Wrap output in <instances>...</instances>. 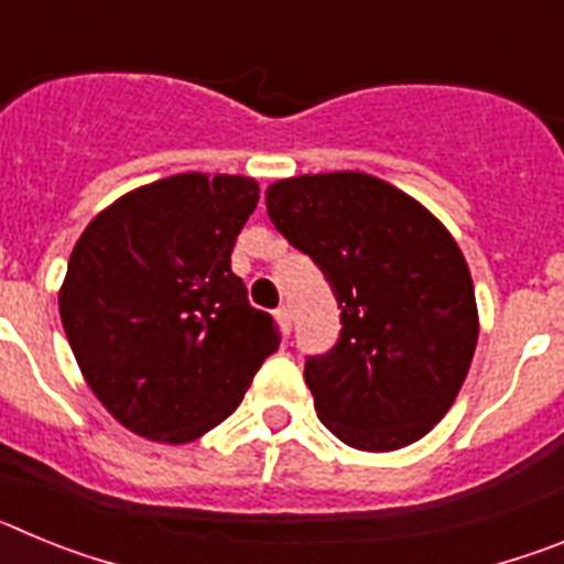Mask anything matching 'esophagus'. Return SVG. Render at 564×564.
<instances>
[{
    "label": "esophagus",
    "instance_id": "34e87169",
    "mask_svg": "<svg viewBox=\"0 0 564 564\" xmlns=\"http://www.w3.org/2000/svg\"><path fill=\"white\" fill-rule=\"evenodd\" d=\"M273 316H276V322H279V327H282V333H291V322H293V316H291V307L288 305H282L279 307L276 313H273Z\"/></svg>",
    "mask_w": 564,
    "mask_h": 564
}]
</instances>
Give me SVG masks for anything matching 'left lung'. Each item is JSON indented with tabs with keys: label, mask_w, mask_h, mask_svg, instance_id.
Returning a JSON list of instances; mask_svg holds the SVG:
<instances>
[{
	"label": "left lung",
	"mask_w": 564,
	"mask_h": 564,
	"mask_svg": "<svg viewBox=\"0 0 564 564\" xmlns=\"http://www.w3.org/2000/svg\"><path fill=\"white\" fill-rule=\"evenodd\" d=\"M265 206L341 307L338 341L305 361L318 421L364 452L421 441L455 403L480 333L455 237L410 194L364 172L276 181Z\"/></svg>",
	"instance_id": "1"
}]
</instances>
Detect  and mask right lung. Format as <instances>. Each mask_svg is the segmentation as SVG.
<instances>
[{
	"label": "right lung",
	"instance_id": "add662e5",
	"mask_svg": "<svg viewBox=\"0 0 564 564\" xmlns=\"http://www.w3.org/2000/svg\"><path fill=\"white\" fill-rule=\"evenodd\" d=\"M257 200L251 177L172 174L104 208L69 253L64 333L89 390L134 435H206L276 352L273 318L231 271Z\"/></svg>",
	"mask_w": 564,
	"mask_h": 564
}]
</instances>
